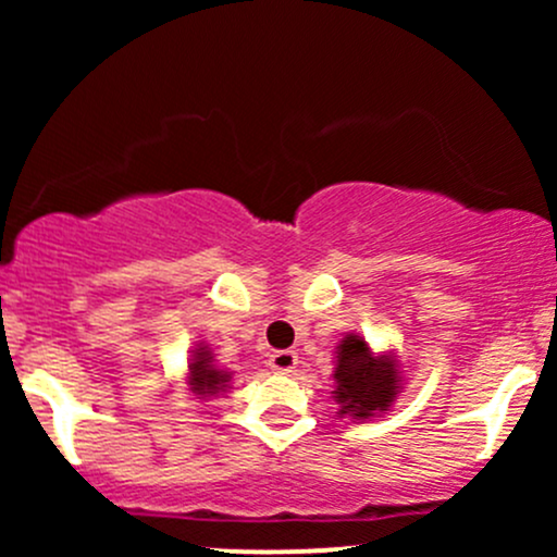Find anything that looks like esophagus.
I'll return each instance as SVG.
<instances>
[{"label":"esophagus","mask_w":557,"mask_h":557,"mask_svg":"<svg viewBox=\"0 0 557 557\" xmlns=\"http://www.w3.org/2000/svg\"><path fill=\"white\" fill-rule=\"evenodd\" d=\"M298 363V356L293 354V350H274L270 356V369L277 374H290L293 369H296Z\"/></svg>","instance_id":"obj_1"}]
</instances>
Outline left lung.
<instances>
[{
	"mask_svg": "<svg viewBox=\"0 0 557 557\" xmlns=\"http://www.w3.org/2000/svg\"><path fill=\"white\" fill-rule=\"evenodd\" d=\"M398 369L389 356H374L361 335L350 332L337 345L335 400L341 417L372 419L387 411L398 395Z\"/></svg>",
	"mask_w": 557,
	"mask_h": 557,
	"instance_id": "1",
	"label": "left lung"
}]
</instances>
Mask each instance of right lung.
Instances as JSON below:
<instances>
[{
	"label": "right lung",
	"mask_w": 557,
	"mask_h": 557,
	"mask_svg": "<svg viewBox=\"0 0 557 557\" xmlns=\"http://www.w3.org/2000/svg\"><path fill=\"white\" fill-rule=\"evenodd\" d=\"M230 382V372H222V369L214 367L212 350H207V345H198L194 350V359H190L188 367V385L196 395L201 398H209V395L225 393Z\"/></svg>",
	"instance_id": "add662e5"
}]
</instances>
